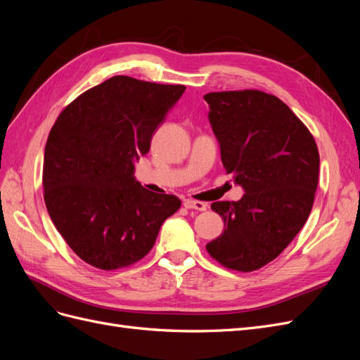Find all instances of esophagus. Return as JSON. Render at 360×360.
Masks as SVG:
<instances>
[{
	"mask_svg": "<svg viewBox=\"0 0 360 360\" xmlns=\"http://www.w3.org/2000/svg\"><path fill=\"white\" fill-rule=\"evenodd\" d=\"M183 205L186 207V209H189V210H198V212H205L207 207H209L205 202L193 201V200H186V201L183 202Z\"/></svg>",
	"mask_w": 360,
	"mask_h": 360,
	"instance_id": "1",
	"label": "esophagus"
}]
</instances>
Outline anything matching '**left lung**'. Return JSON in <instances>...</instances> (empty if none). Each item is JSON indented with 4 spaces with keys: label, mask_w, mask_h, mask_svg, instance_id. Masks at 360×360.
<instances>
[{
    "label": "left lung",
    "mask_w": 360,
    "mask_h": 360,
    "mask_svg": "<svg viewBox=\"0 0 360 360\" xmlns=\"http://www.w3.org/2000/svg\"><path fill=\"white\" fill-rule=\"evenodd\" d=\"M222 165L245 191L212 204L224 233L207 243L228 269L252 271L284 250L311 213L320 156L314 136L290 108L258 90L204 96Z\"/></svg>",
    "instance_id": "8db88e82"
}]
</instances>
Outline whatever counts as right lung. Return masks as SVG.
<instances>
[{"instance_id": "add662e5", "label": "right lung", "mask_w": 360, "mask_h": 360, "mask_svg": "<svg viewBox=\"0 0 360 360\" xmlns=\"http://www.w3.org/2000/svg\"><path fill=\"white\" fill-rule=\"evenodd\" d=\"M184 90L112 76L76 97L52 126L43 158L46 209L85 263L102 270L136 263L180 209L176 195L150 192L134 174Z\"/></svg>"}]
</instances>
